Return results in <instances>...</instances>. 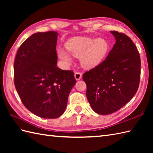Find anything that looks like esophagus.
Here are the masks:
<instances>
[{
    "label": "esophagus",
    "instance_id": "esophagus-1",
    "mask_svg": "<svg viewBox=\"0 0 153 153\" xmlns=\"http://www.w3.org/2000/svg\"><path fill=\"white\" fill-rule=\"evenodd\" d=\"M74 77L75 78H76V80H79L81 78H82V74L81 72H79V71H77L74 74Z\"/></svg>",
    "mask_w": 153,
    "mask_h": 153
}]
</instances>
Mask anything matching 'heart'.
<instances>
[{
  "label": "heart",
  "mask_w": 153,
  "mask_h": 153,
  "mask_svg": "<svg viewBox=\"0 0 153 153\" xmlns=\"http://www.w3.org/2000/svg\"><path fill=\"white\" fill-rule=\"evenodd\" d=\"M69 53L76 57H80V62L85 68H95L102 62L108 54L110 45L104 39L76 37L71 38L66 44ZM58 56L66 64L71 62V55L62 48H58Z\"/></svg>",
  "instance_id": "1"
}]
</instances>
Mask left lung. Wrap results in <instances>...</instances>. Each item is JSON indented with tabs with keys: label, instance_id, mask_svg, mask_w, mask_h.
I'll use <instances>...</instances> for the list:
<instances>
[{
	"label": "left lung",
	"instance_id": "8db88e82",
	"mask_svg": "<svg viewBox=\"0 0 153 153\" xmlns=\"http://www.w3.org/2000/svg\"><path fill=\"white\" fill-rule=\"evenodd\" d=\"M116 43L106 59L83 75L86 96L92 109L99 114L115 112L130 100L138 89L141 59L131 39L110 31Z\"/></svg>",
	"mask_w": 153,
	"mask_h": 153
}]
</instances>
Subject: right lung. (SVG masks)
Here are the masks:
<instances>
[{"label":"right lung","instance_id":"right-lung-1","mask_svg":"<svg viewBox=\"0 0 153 153\" xmlns=\"http://www.w3.org/2000/svg\"><path fill=\"white\" fill-rule=\"evenodd\" d=\"M57 38L56 31L33 34L19 47L14 64V85L22 102L43 118L62 114L76 83L72 71L56 66Z\"/></svg>","mask_w":153,"mask_h":153}]
</instances>
